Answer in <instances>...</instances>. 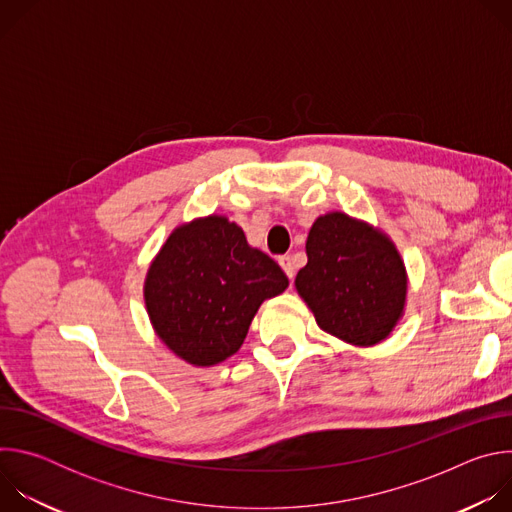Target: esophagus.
<instances>
[{"mask_svg": "<svg viewBox=\"0 0 512 512\" xmlns=\"http://www.w3.org/2000/svg\"><path fill=\"white\" fill-rule=\"evenodd\" d=\"M279 265H281V269L285 271V275H287L289 279L296 275V267H294V261H291V257H287V255L279 257Z\"/></svg>", "mask_w": 512, "mask_h": 512, "instance_id": "esophagus-1", "label": "esophagus"}]
</instances>
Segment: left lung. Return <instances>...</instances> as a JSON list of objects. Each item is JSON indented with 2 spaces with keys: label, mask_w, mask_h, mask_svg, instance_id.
Masks as SVG:
<instances>
[{
  "label": "left lung",
  "mask_w": 512,
  "mask_h": 512,
  "mask_svg": "<svg viewBox=\"0 0 512 512\" xmlns=\"http://www.w3.org/2000/svg\"><path fill=\"white\" fill-rule=\"evenodd\" d=\"M306 253L296 289L318 326L352 346L385 340L407 302V269L395 243L336 210L316 218Z\"/></svg>",
  "instance_id": "1"
}]
</instances>
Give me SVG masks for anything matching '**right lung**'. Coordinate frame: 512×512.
I'll use <instances>...</instances> for the list:
<instances>
[{"instance_id":"obj_1","label":"right lung","mask_w":512,"mask_h":512,"mask_svg":"<svg viewBox=\"0 0 512 512\" xmlns=\"http://www.w3.org/2000/svg\"><path fill=\"white\" fill-rule=\"evenodd\" d=\"M287 285L237 223L210 214L172 231L145 275L143 300L158 338L188 364L210 367L241 348L259 306Z\"/></svg>"}]
</instances>
